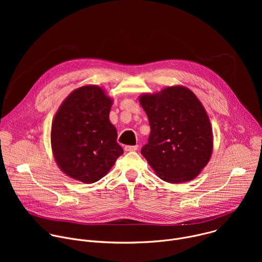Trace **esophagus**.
I'll return each instance as SVG.
<instances>
[{
  "mask_svg": "<svg viewBox=\"0 0 262 262\" xmlns=\"http://www.w3.org/2000/svg\"><path fill=\"white\" fill-rule=\"evenodd\" d=\"M138 145H134V146H129V145H126L124 146V150L125 151H136L138 149Z\"/></svg>",
  "mask_w": 262,
  "mask_h": 262,
  "instance_id": "esophagus-1",
  "label": "esophagus"
}]
</instances>
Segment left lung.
I'll return each mask as SVG.
<instances>
[{
	"label": "left lung",
	"mask_w": 262,
	"mask_h": 262,
	"mask_svg": "<svg viewBox=\"0 0 262 262\" xmlns=\"http://www.w3.org/2000/svg\"><path fill=\"white\" fill-rule=\"evenodd\" d=\"M140 103L151 128L141 149L142 156L164 181L194 179L212 151L211 126L202 103L190 89L181 86L143 94Z\"/></svg>",
	"instance_id": "obj_1"
}]
</instances>
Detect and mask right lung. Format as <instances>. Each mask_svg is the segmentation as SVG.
Returning <instances> with one entry per match:
<instances>
[{
  "label": "right lung",
  "instance_id": "obj_1",
  "mask_svg": "<svg viewBox=\"0 0 262 262\" xmlns=\"http://www.w3.org/2000/svg\"><path fill=\"white\" fill-rule=\"evenodd\" d=\"M112 100L97 86H84L62 102L52 124V148L58 166L86 183L102 178L123 154L108 120Z\"/></svg>",
  "mask_w": 262,
  "mask_h": 262
}]
</instances>
